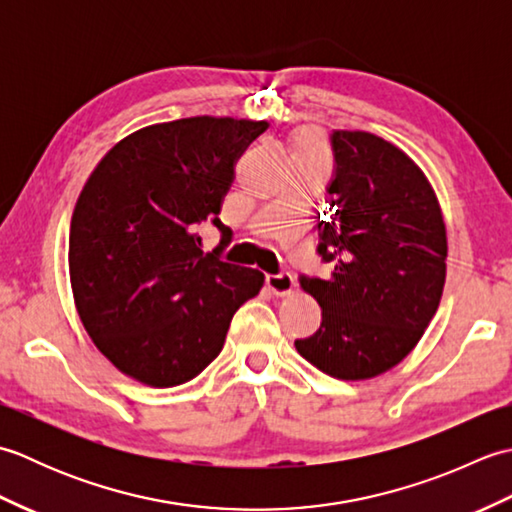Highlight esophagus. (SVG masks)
<instances>
[{
	"label": "esophagus",
	"mask_w": 512,
	"mask_h": 512,
	"mask_svg": "<svg viewBox=\"0 0 512 512\" xmlns=\"http://www.w3.org/2000/svg\"><path fill=\"white\" fill-rule=\"evenodd\" d=\"M266 286L277 297H288L292 290H295V277L290 273H279V275H266Z\"/></svg>",
	"instance_id": "esophagus-1"
}]
</instances>
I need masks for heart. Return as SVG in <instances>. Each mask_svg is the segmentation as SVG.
Returning a JSON list of instances; mask_svg holds the SVG:
<instances>
[{"label":"heart","mask_w":512,"mask_h":512,"mask_svg":"<svg viewBox=\"0 0 512 512\" xmlns=\"http://www.w3.org/2000/svg\"><path fill=\"white\" fill-rule=\"evenodd\" d=\"M295 154L297 156H321V143L317 134L303 132L295 138Z\"/></svg>","instance_id":"obj_1"}]
</instances>
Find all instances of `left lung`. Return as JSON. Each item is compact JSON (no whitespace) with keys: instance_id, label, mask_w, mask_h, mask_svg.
I'll return each mask as SVG.
<instances>
[{"instance_id":"1","label":"left lung","mask_w":512,"mask_h":512,"mask_svg":"<svg viewBox=\"0 0 512 512\" xmlns=\"http://www.w3.org/2000/svg\"><path fill=\"white\" fill-rule=\"evenodd\" d=\"M334 173L317 224L328 277L301 275L321 328L297 352L323 374L365 380L405 358L440 306L447 228L427 176L369 132L330 134Z\"/></svg>"}]
</instances>
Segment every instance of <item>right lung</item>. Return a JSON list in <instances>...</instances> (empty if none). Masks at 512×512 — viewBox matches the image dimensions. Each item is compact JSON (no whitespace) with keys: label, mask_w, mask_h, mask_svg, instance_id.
I'll use <instances>...</instances> for the list:
<instances>
[{"label":"right lung","mask_w":512,"mask_h":512,"mask_svg":"<svg viewBox=\"0 0 512 512\" xmlns=\"http://www.w3.org/2000/svg\"><path fill=\"white\" fill-rule=\"evenodd\" d=\"M266 121L193 116L149 125L107 151L76 200L70 281L90 339L149 387H176L222 352L233 314L264 275L222 262L235 162ZM223 233L213 254L197 228Z\"/></svg>","instance_id":"add662e5"}]
</instances>
